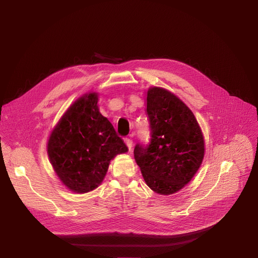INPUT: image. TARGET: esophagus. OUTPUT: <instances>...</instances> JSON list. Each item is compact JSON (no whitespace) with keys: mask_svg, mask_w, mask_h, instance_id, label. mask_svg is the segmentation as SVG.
I'll use <instances>...</instances> for the list:
<instances>
[{"mask_svg":"<svg viewBox=\"0 0 258 258\" xmlns=\"http://www.w3.org/2000/svg\"><path fill=\"white\" fill-rule=\"evenodd\" d=\"M125 144L127 145L128 150L131 151V150H132V147H133V140H132L131 138H125Z\"/></svg>","mask_w":258,"mask_h":258,"instance_id":"obj_1","label":"esophagus"}]
</instances>
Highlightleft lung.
Instances as JSON below:
<instances>
[{"mask_svg": "<svg viewBox=\"0 0 258 258\" xmlns=\"http://www.w3.org/2000/svg\"><path fill=\"white\" fill-rule=\"evenodd\" d=\"M151 138L135 146L134 157L147 186L160 195L180 190L204 158V139L194 113L162 88L147 92Z\"/></svg>", "mask_w": 258, "mask_h": 258, "instance_id": "8db88e82", "label": "left lung"}]
</instances>
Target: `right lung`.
Masks as SVG:
<instances>
[{
	"mask_svg": "<svg viewBox=\"0 0 258 258\" xmlns=\"http://www.w3.org/2000/svg\"><path fill=\"white\" fill-rule=\"evenodd\" d=\"M96 93L76 100L53 130L48 141L51 164L61 182L77 194L102 182L110 161L128 151L97 106Z\"/></svg>",
	"mask_w": 258,
	"mask_h": 258,
	"instance_id": "add662e5",
	"label": "right lung"
}]
</instances>
